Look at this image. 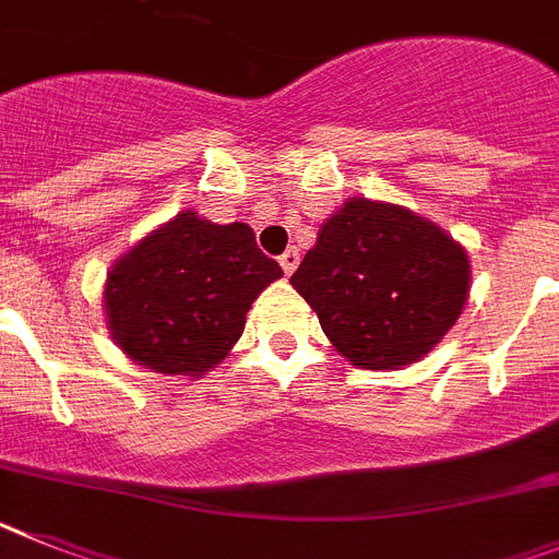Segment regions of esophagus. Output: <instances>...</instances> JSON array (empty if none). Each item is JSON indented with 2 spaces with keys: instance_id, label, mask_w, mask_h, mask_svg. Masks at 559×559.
Here are the masks:
<instances>
[{
  "instance_id": "34e87169",
  "label": "esophagus",
  "mask_w": 559,
  "mask_h": 559,
  "mask_svg": "<svg viewBox=\"0 0 559 559\" xmlns=\"http://www.w3.org/2000/svg\"><path fill=\"white\" fill-rule=\"evenodd\" d=\"M280 265H283L285 276L294 274V271H297V265H299V251H297V248H288V251H285V254L280 257Z\"/></svg>"
}]
</instances>
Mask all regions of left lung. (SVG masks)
<instances>
[{"instance_id":"8db88e82","label":"left lung","mask_w":559,"mask_h":559,"mask_svg":"<svg viewBox=\"0 0 559 559\" xmlns=\"http://www.w3.org/2000/svg\"><path fill=\"white\" fill-rule=\"evenodd\" d=\"M469 257L395 203L350 198L317 234L290 285L350 365L395 370L427 356L469 297Z\"/></svg>"}]
</instances>
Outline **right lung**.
<instances>
[{
  "instance_id": "1",
  "label": "right lung",
  "mask_w": 559,
  "mask_h": 559,
  "mask_svg": "<svg viewBox=\"0 0 559 559\" xmlns=\"http://www.w3.org/2000/svg\"><path fill=\"white\" fill-rule=\"evenodd\" d=\"M280 276L246 223L217 226L180 212L109 269V333L152 373L198 379L226 359L251 302Z\"/></svg>"
}]
</instances>
